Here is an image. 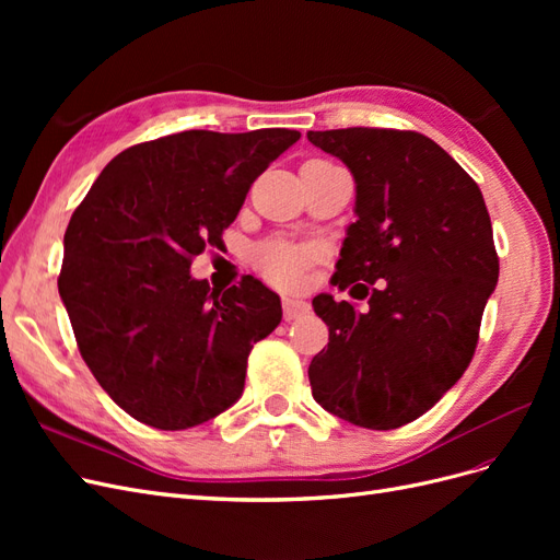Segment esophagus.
Wrapping results in <instances>:
<instances>
[{
    "mask_svg": "<svg viewBox=\"0 0 560 560\" xmlns=\"http://www.w3.org/2000/svg\"><path fill=\"white\" fill-rule=\"evenodd\" d=\"M282 311H284V319H296L311 311V303L294 296H282Z\"/></svg>",
    "mask_w": 560,
    "mask_h": 560,
    "instance_id": "obj_1",
    "label": "esophagus"
}]
</instances>
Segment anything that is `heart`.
I'll return each mask as SVG.
<instances>
[{"mask_svg":"<svg viewBox=\"0 0 560 560\" xmlns=\"http://www.w3.org/2000/svg\"><path fill=\"white\" fill-rule=\"evenodd\" d=\"M313 259V247L287 241H266L254 249V264H257V268L270 282H276L280 287H292L301 282Z\"/></svg>","mask_w":560,"mask_h":560,"instance_id":"obj_1","label":"heart"}]
</instances>
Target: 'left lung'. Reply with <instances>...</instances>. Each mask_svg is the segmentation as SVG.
I'll return each instance as SVG.
<instances>
[{
  "label": "left lung",
  "mask_w": 560,
  "mask_h": 560,
  "mask_svg": "<svg viewBox=\"0 0 560 560\" xmlns=\"http://www.w3.org/2000/svg\"><path fill=\"white\" fill-rule=\"evenodd\" d=\"M308 140L341 159L358 189L331 280L376 284L364 313L313 299L329 327L308 366L313 397L352 425L395 430L430 411L474 358L500 276L493 226L477 182L425 135L341 128Z\"/></svg>",
  "instance_id": "obj_1"
}]
</instances>
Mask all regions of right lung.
Segmentation results:
<instances>
[{
    "mask_svg": "<svg viewBox=\"0 0 560 560\" xmlns=\"http://www.w3.org/2000/svg\"><path fill=\"white\" fill-rule=\"evenodd\" d=\"M299 138L184 130L135 144L74 210L58 292L83 362L135 420L186 430L241 399L249 350L282 319L280 296L252 276L217 292L189 268Z\"/></svg>",
    "mask_w": 560,
    "mask_h": 560,
    "instance_id": "1",
    "label": "right lung"
}]
</instances>
